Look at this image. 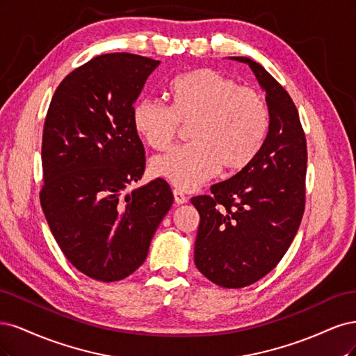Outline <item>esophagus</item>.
Instances as JSON below:
<instances>
[{"label":"esophagus","mask_w":356,"mask_h":356,"mask_svg":"<svg viewBox=\"0 0 356 356\" xmlns=\"http://www.w3.org/2000/svg\"><path fill=\"white\" fill-rule=\"evenodd\" d=\"M173 197H175V202H176L177 205H181V204H186V202H188V198L185 197V193L177 191V189L173 191Z\"/></svg>","instance_id":"obj_1"}]
</instances>
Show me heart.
<instances>
[{
  "label": "heart",
  "mask_w": 356,
  "mask_h": 356,
  "mask_svg": "<svg viewBox=\"0 0 356 356\" xmlns=\"http://www.w3.org/2000/svg\"><path fill=\"white\" fill-rule=\"evenodd\" d=\"M168 96L170 106L142 99L131 109L133 130L156 151L173 145L179 124L191 125L189 146L152 159L155 177L192 191L220 168L234 175L257 156L269 129L266 103L257 91L213 70H195L175 78Z\"/></svg>",
  "instance_id": "obj_1"
}]
</instances>
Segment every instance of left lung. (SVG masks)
I'll return each instance as SVG.
<instances>
[{
	"label": "left lung",
	"mask_w": 356,
	"mask_h": 356,
	"mask_svg": "<svg viewBox=\"0 0 356 356\" xmlns=\"http://www.w3.org/2000/svg\"><path fill=\"white\" fill-rule=\"evenodd\" d=\"M245 63L266 93L269 130L257 156L211 195L191 200L200 213L195 266L225 289L254 284L278 265L305 211L306 139L290 95L265 67Z\"/></svg>",
	"instance_id": "obj_1"
}]
</instances>
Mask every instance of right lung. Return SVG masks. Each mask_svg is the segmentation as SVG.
<instances>
[{
  "label": "right lung",
  "mask_w": 356,
  "mask_h": 356,
  "mask_svg": "<svg viewBox=\"0 0 356 356\" xmlns=\"http://www.w3.org/2000/svg\"><path fill=\"white\" fill-rule=\"evenodd\" d=\"M158 66L130 53L93 57L59 84L45 117L41 207L66 259L97 281L142 265L175 200L163 179L122 193L145 171L131 109Z\"/></svg>",
  "instance_id": "1"
}]
</instances>
